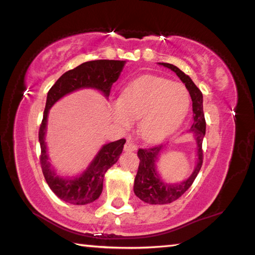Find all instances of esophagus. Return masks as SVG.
<instances>
[{
    "label": "esophagus",
    "mask_w": 255,
    "mask_h": 255,
    "mask_svg": "<svg viewBox=\"0 0 255 255\" xmlns=\"http://www.w3.org/2000/svg\"><path fill=\"white\" fill-rule=\"evenodd\" d=\"M136 148H137V146L135 145V143H133V141L127 140L126 143H125L124 149L126 151H133V150H136Z\"/></svg>",
    "instance_id": "1"
}]
</instances>
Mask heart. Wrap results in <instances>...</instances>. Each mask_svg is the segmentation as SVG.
<instances>
[{"label": "heart", "instance_id": "obj_1", "mask_svg": "<svg viewBox=\"0 0 255 255\" xmlns=\"http://www.w3.org/2000/svg\"><path fill=\"white\" fill-rule=\"evenodd\" d=\"M191 107V95L182 83L158 76H142L125 88L119 103L113 106V118L129 128L139 120L138 131L143 140L157 141L177 128Z\"/></svg>", "mask_w": 255, "mask_h": 255}]
</instances>
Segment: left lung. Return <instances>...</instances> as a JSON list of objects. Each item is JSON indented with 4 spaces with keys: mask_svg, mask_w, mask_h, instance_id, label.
<instances>
[{
    "mask_svg": "<svg viewBox=\"0 0 255 255\" xmlns=\"http://www.w3.org/2000/svg\"><path fill=\"white\" fill-rule=\"evenodd\" d=\"M160 66L170 69L174 71L178 78L185 83V87L191 95L193 101V118L194 123L189 131L194 133L197 146V163L193 173L187 179L180 183L168 184L163 182V179L157 174L156 161L159 155L165 148V145H158L145 149H138L137 155L139 157V166L138 172L135 177V184H133V192L136 196L139 197L141 201L148 204H169L183 195L187 189L192 186L194 180L200 172L203 164V149L202 143L205 136L206 123L203 112V95L201 90L196 87L195 83L192 81L191 78L179 70V69L170 63L159 62Z\"/></svg>",
    "mask_w": 255,
    "mask_h": 255,
    "instance_id": "left-lung-1",
    "label": "left lung"
}]
</instances>
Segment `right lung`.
Wrapping results in <instances>:
<instances>
[{"label": "right lung", "mask_w": 255, "mask_h": 255, "mask_svg": "<svg viewBox=\"0 0 255 255\" xmlns=\"http://www.w3.org/2000/svg\"><path fill=\"white\" fill-rule=\"evenodd\" d=\"M126 61L120 60H95L69 70L55 81L48 92L43 119L39 130L41 146L40 163L45 180L60 200L73 205H86L95 202L103 192L105 174L117 163L126 139L106 143L98 151L91 164L77 177H61L51 168L45 145V130L50 108L63 96L82 88H94L109 97L113 83L118 80Z\"/></svg>", "instance_id": "add662e5"}]
</instances>
